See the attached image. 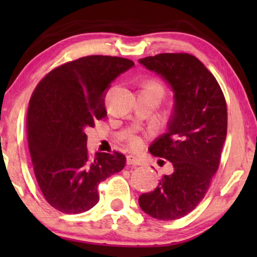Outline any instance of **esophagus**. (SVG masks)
Masks as SVG:
<instances>
[{"mask_svg":"<svg viewBox=\"0 0 257 257\" xmlns=\"http://www.w3.org/2000/svg\"><path fill=\"white\" fill-rule=\"evenodd\" d=\"M127 165H131V166H139V165H142V160L139 159V158H137L135 156H127Z\"/></svg>","mask_w":257,"mask_h":257,"instance_id":"obj_1","label":"esophagus"}]
</instances>
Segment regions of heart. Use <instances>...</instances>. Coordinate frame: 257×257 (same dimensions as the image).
<instances>
[{"instance_id": "obj_1", "label": "heart", "mask_w": 257, "mask_h": 257, "mask_svg": "<svg viewBox=\"0 0 257 257\" xmlns=\"http://www.w3.org/2000/svg\"><path fill=\"white\" fill-rule=\"evenodd\" d=\"M146 87H153V89H158L163 92V86H161V84L158 82L147 83ZM130 144H131V146L133 147V149H140V147L143 146V139L140 138V137L133 136V137H131V139H130Z\"/></svg>"}]
</instances>
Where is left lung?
Segmentation results:
<instances>
[{
    "label": "left lung",
    "mask_w": 257,
    "mask_h": 257,
    "mask_svg": "<svg viewBox=\"0 0 257 257\" xmlns=\"http://www.w3.org/2000/svg\"><path fill=\"white\" fill-rule=\"evenodd\" d=\"M170 84L173 113L167 132L149 149L173 165L157 188L139 196V206L158 220H177L191 213L208 191L219 168L227 136V104L212 72L195 56L159 54L139 59Z\"/></svg>",
    "instance_id": "left-lung-1"
}]
</instances>
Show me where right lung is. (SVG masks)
<instances>
[{
  "label": "right lung",
  "mask_w": 257,
  "mask_h": 257,
  "mask_svg": "<svg viewBox=\"0 0 257 257\" xmlns=\"http://www.w3.org/2000/svg\"><path fill=\"white\" fill-rule=\"evenodd\" d=\"M133 65L115 56H86L51 70L31 94L27 136L35 177L45 200L59 212L92 208L99 201L98 185L125 167L120 152L90 156L85 130L106 117V90Z\"/></svg>",
  "instance_id": "right-lung-1"
}]
</instances>
